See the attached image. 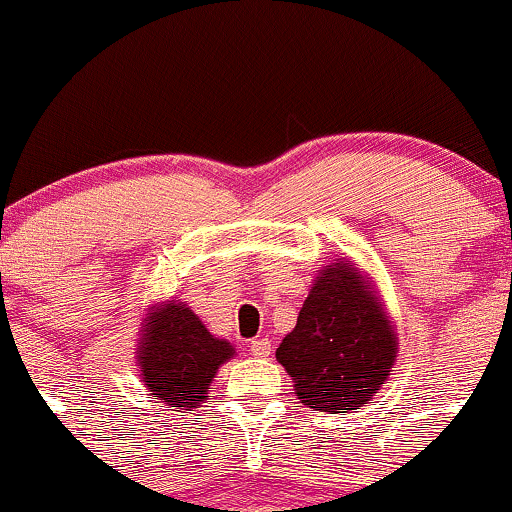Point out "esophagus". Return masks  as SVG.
<instances>
[{
  "label": "esophagus",
  "instance_id": "1",
  "mask_svg": "<svg viewBox=\"0 0 512 512\" xmlns=\"http://www.w3.org/2000/svg\"><path fill=\"white\" fill-rule=\"evenodd\" d=\"M250 354L255 356V358H264V356H269V354H272V342H269L267 337L255 339V342L250 344Z\"/></svg>",
  "mask_w": 512,
  "mask_h": 512
}]
</instances>
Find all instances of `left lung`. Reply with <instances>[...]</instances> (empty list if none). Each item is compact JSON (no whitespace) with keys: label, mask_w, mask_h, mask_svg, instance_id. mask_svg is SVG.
<instances>
[{"label":"left lung","mask_w":512,"mask_h":512,"mask_svg":"<svg viewBox=\"0 0 512 512\" xmlns=\"http://www.w3.org/2000/svg\"><path fill=\"white\" fill-rule=\"evenodd\" d=\"M397 354V327L378 289L354 260L339 257L317 272L276 361L310 409L346 414L373 402Z\"/></svg>","instance_id":"1"}]
</instances>
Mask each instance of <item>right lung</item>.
<instances>
[{
  "mask_svg": "<svg viewBox=\"0 0 512 512\" xmlns=\"http://www.w3.org/2000/svg\"><path fill=\"white\" fill-rule=\"evenodd\" d=\"M134 354L151 397L192 411L209 397L211 380L236 346L214 337L190 305L170 298L149 305Z\"/></svg>",
  "mask_w": 512,
  "mask_h": 512,
  "instance_id": "add662e5",
  "label": "right lung"
}]
</instances>
